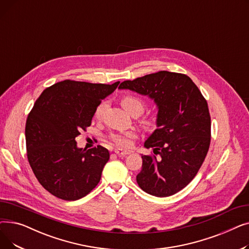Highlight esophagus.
<instances>
[{
    "label": "esophagus",
    "instance_id": "obj_1",
    "mask_svg": "<svg viewBox=\"0 0 249 249\" xmlns=\"http://www.w3.org/2000/svg\"><path fill=\"white\" fill-rule=\"evenodd\" d=\"M114 151H115V153H116L117 155H119V156H125V155H127V154L130 153V152L127 151V150H122V149H118V148H116Z\"/></svg>",
    "mask_w": 249,
    "mask_h": 249
}]
</instances>
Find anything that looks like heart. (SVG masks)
<instances>
[{"instance_id": "heart-1", "label": "heart", "mask_w": 249, "mask_h": 249, "mask_svg": "<svg viewBox=\"0 0 249 249\" xmlns=\"http://www.w3.org/2000/svg\"><path fill=\"white\" fill-rule=\"evenodd\" d=\"M121 105L129 114H132L133 112H139L141 114L142 111L144 110V102L132 95H126L122 97ZM106 107H107L106 103L105 102L101 103L96 109L95 116L97 118H100L103 115ZM136 136H137V133L135 131H133V130H129V131L120 132V133H112L110 135V139L114 144L119 148H128L131 146L132 141Z\"/></svg>"}]
</instances>
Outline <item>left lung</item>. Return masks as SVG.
Instances as JSON below:
<instances>
[{
    "label": "left lung",
    "instance_id": "8db88e82",
    "mask_svg": "<svg viewBox=\"0 0 249 249\" xmlns=\"http://www.w3.org/2000/svg\"><path fill=\"white\" fill-rule=\"evenodd\" d=\"M120 89L148 96L159 109L156 128L144 142L152 155H141L138 186L155 197H168L198 174L211 141V117L206 99L191 78L161 71L125 81Z\"/></svg>",
    "mask_w": 249,
    "mask_h": 249
}]
</instances>
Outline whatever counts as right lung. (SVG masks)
Here are the masks:
<instances>
[{
  "mask_svg": "<svg viewBox=\"0 0 249 249\" xmlns=\"http://www.w3.org/2000/svg\"><path fill=\"white\" fill-rule=\"evenodd\" d=\"M119 84L65 80L46 88L36 100L26 121V149L36 178L51 195L75 201L99 184L110 153L101 145L78 148L75 137Z\"/></svg>",
  "mask_w": 249,
  "mask_h": 249,
  "instance_id": "obj_1",
  "label": "right lung"
}]
</instances>
